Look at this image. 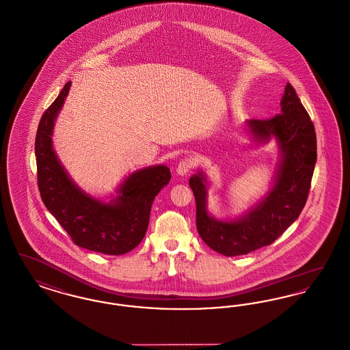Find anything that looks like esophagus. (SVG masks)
<instances>
[{
  "label": "esophagus",
  "mask_w": 350,
  "mask_h": 350,
  "mask_svg": "<svg viewBox=\"0 0 350 350\" xmlns=\"http://www.w3.org/2000/svg\"><path fill=\"white\" fill-rule=\"evenodd\" d=\"M195 166V163H193V161L191 159V158H184L182 159L179 163H178V166H176V172H178V175H180V176H185L192 168Z\"/></svg>",
  "instance_id": "34e87169"
}]
</instances>
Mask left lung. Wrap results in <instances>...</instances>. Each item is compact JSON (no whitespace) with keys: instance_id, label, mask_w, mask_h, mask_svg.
<instances>
[{"instance_id":"8db88e82","label":"left lung","mask_w":350,"mask_h":350,"mask_svg":"<svg viewBox=\"0 0 350 350\" xmlns=\"http://www.w3.org/2000/svg\"><path fill=\"white\" fill-rule=\"evenodd\" d=\"M247 126L258 144L274 137L281 154L273 185L256 206L239 218L219 221L208 213V184L202 171L189 179L196 200L198 234L225 256L250 254L282 235L304 208L317 163L315 128L290 83L281 99V112L267 120L251 119Z\"/></svg>"}]
</instances>
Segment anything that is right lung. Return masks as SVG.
Segmentation results:
<instances>
[{
	"mask_svg": "<svg viewBox=\"0 0 350 350\" xmlns=\"http://www.w3.org/2000/svg\"><path fill=\"white\" fill-rule=\"evenodd\" d=\"M70 85V81L65 83L38 125L35 155L39 192L46 209L78 247L106 255H122L144 239L152 201L167 185L171 172L165 165L138 170L122 183L119 196L109 202L92 198L77 187L52 145L55 120Z\"/></svg>",
	"mask_w": 350,
	"mask_h": 350,
	"instance_id": "1",
	"label": "right lung"
}]
</instances>
